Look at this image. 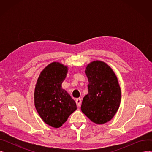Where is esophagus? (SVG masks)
<instances>
[{
    "instance_id": "1",
    "label": "esophagus",
    "mask_w": 152,
    "mask_h": 152,
    "mask_svg": "<svg viewBox=\"0 0 152 152\" xmlns=\"http://www.w3.org/2000/svg\"><path fill=\"white\" fill-rule=\"evenodd\" d=\"M76 104L78 107H80L81 105V103H82L81 99H77L76 100Z\"/></svg>"
}]
</instances>
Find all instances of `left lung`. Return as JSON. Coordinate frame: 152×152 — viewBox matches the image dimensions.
I'll return each mask as SVG.
<instances>
[{
	"instance_id": "1",
	"label": "left lung",
	"mask_w": 152,
	"mask_h": 152,
	"mask_svg": "<svg viewBox=\"0 0 152 152\" xmlns=\"http://www.w3.org/2000/svg\"><path fill=\"white\" fill-rule=\"evenodd\" d=\"M88 94L84 97L82 112L98 124L113 118L121 102V89L114 71L107 64L94 61L86 67Z\"/></svg>"
}]
</instances>
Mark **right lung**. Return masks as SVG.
I'll return each instance as SVG.
<instances>
[{
  "label": "right lung",
  "mask_w": 152,
  "mask_h": 152,
  "mask_svg": "<svg viewBox=\"0 0 152 152\" xmlns=\"http://www.w3.org/2000/svg\"><path fill=\"white\" fill-rule=\"evenodd\" d=\"M67 66L53 62L40 74L34 91V105L42 120L52 127H61L76 110L75 100L61 88Z\"/></svg>",
  "instance_id": "obj_1"
}]
</instances>
